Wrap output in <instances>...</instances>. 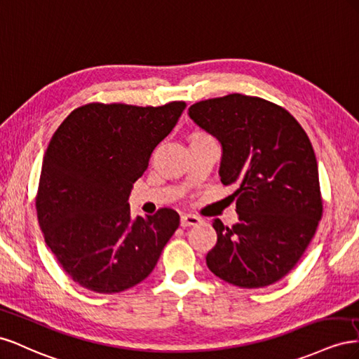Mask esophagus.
Masks as SVG:
<instances>
[{
	"label": "esophagus",
	"instance_id": "obj_1",
	"mask_svg": "<svg viewBox=\"0 0 359 359\" xmlns=\"http://www.w3.org/2000/svg\"><path fill=\"white\" fill-rule=\"evenodd\" d=\"M198 222H201V218H198L197 215H192V213L182 215V218H180L182 227H188V225H197Z\"/></svg>",
	"mask_w": 359,
	"mask_h": 359
}]
</instances>
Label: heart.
<instances>
[{
	"instance_id": "1",
	"label": "heart",
	"mask_w": 359,
	"mask_h": 359,
	"mask_svg": "<svg viewBox=\"0 0 359 359\" xmlns=\"http://www.w3.org/2000/svg\"><path fill=\"white\" fill-rule=\"evenodd\" d=\"M209 137L208 134H204V132H196V134L191 135V140H198V138H206Z\"/></svg>"
}]
</instances>
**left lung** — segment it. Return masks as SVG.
Masks as SVG:
<instances>
[{
	"mask_svg": "<svg viewBox=\"0 0 359 359\" xmlns=\"http://www.w3.org/2000/svg\"><path fill=\"white\" fill-rule=\"evenodd\" d=\"M189 117L222 146L219 176L236 185L239 222L213 219L208 268L241 289L280 281L299 262L323 213L309 135L287 109L239 93L200 100Z\"/></svg>",
	"mask_w": 359,
	"mask_h": 359,
	"instance_id": "8db88e82",
	"label": "left lung"
}]
</instances>
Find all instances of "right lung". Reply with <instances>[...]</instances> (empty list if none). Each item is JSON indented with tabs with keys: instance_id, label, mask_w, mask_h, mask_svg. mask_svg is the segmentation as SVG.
<instances>
[{
	"instance_id": "add662e5",
	"label": "right lung",
	"mask_w": 359,
	"mask_h": 359,
	"mask_svg": "<svg viewBox=\"0 0 359 359\" xmlns=\"http://www.w3.org/2000/svg\"><path fill=\"white\" fill-rule=\"evenodd\" d=\"M185 108L183 100L161 107L91 102L72 111L50 138L37 219L57 262L81 287L120 293L155 269L180 217L162 208L132 219L128 198Z\"/></svg>"
}]
</instances>
